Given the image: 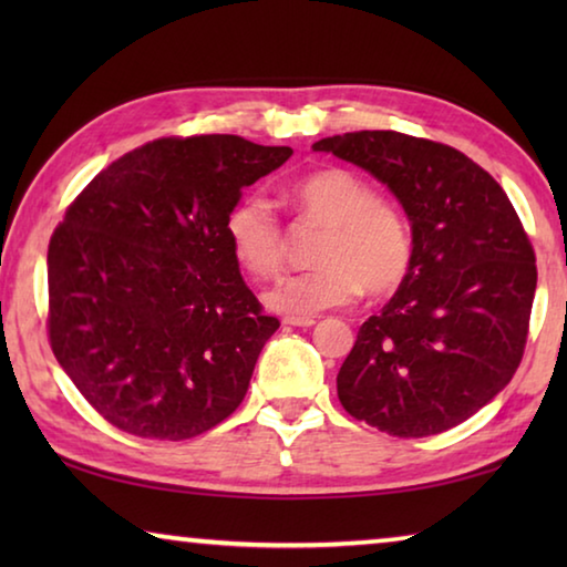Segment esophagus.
<instances>
[{
    "label": "esophagus",
    "mask_w": 567,
    "mask_h": 567,
    "mask_svg": "<svg viewBox=\"0 0 567 567\" xmlns=\"http://www.w3.org/2000/svg\"><path fill=\"white\" fill-rule=\"evenodd\" d=\"M282 324H290V328H312V318H285Z\"/></svg>",
    "instance_id": "34e87169"
}]
</instances>
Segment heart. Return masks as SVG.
Here are the masks:
<instances>
[{"mask_svg": "<svg viewBox=\"0 0 567 567\" xmlns=\"http://www.w3.org/2000/svg\"><path fill=\"white\" fill-rule=\"evenodd\" d=\"M290 203L302 223L322 227L324 235L312 257L315 270L285 277L267 290L265 302L275 312L310 318L354 302L362 290L385 297L405 282L415 252L408 219L354 172H315L290 189ZM227 239L252 277L280 272L285 233L262 195H247L229 209Z\"/></svg>", "mask_w": 567, "mask_h": 567, "instance_id": "1", "label": "heart"}]
</instances>
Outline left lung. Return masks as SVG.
I'll return each mask as SVG.
<instances>
[{"mask_svg":"<svg viewBox=\"0 0 567 567\" xmlns=\"http://www.w3.org/2000/svg\"><path fill=\"white\" fill-rule=\"evenodd\" d=\"M312 150L388 185L415 247L405 282L362 322L342 362V408L388 435L445 433L485 408L523 360L537 270L520 217L483 167L440 142L362 130Z\"/></svg>","mask_w":567,"mask_h":567,"instance_id":"obj_1","label":"left lung"}]
</instances>
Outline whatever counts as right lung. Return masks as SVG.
Here are the masks:
<instances>
[{
	"label": "right lung",
	"mask_w": 567,
	"mask_h": 567,
	"mask_svg": "<svg viewBox=\"0 0 567 567\" xmlns=\"http://www.w3.org/2000/svg\"><path fill=\"white\" fill-rule=\"evenodd\" d=\"M290 155L237 134L155 140L64 213L47 252L50 344L114 427L189 440L245 400L280 320L239 275L227 215Z\"/></svg>",
	"instance_id": "obj_1"
}]
</instances>
